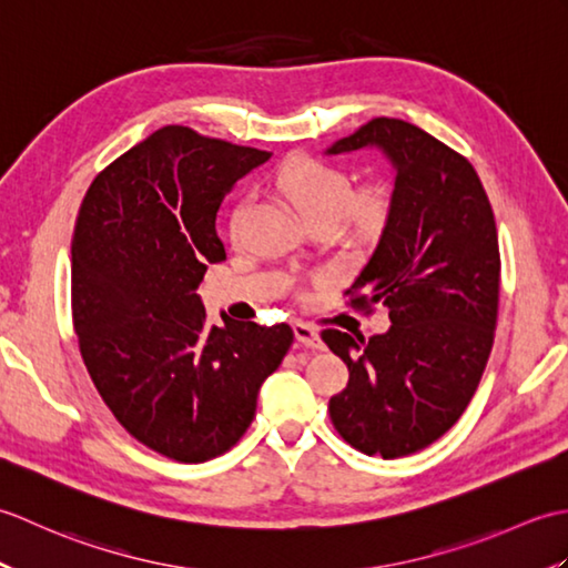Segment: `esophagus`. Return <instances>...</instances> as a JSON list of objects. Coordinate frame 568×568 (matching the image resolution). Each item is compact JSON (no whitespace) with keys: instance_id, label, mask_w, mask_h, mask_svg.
I'll list each match as a JSON object with an SVG mask.
<instances>
[{"instance_id":"obj_1","label":"esophagus","mask_w":568,"mask_h":568,"mask_svg":"<svg viewBox=\"0 0 568 568\" xmlns=\"http://www.w3.org/2000/svg\"><path fill=\"white\" fill-rule=\"evenodd\" d=\"M295 336H297V342L303 344V346H307V348H324V344H322V339H320V334L310 327V324H295Z\"/></svg>"}]
</instances>
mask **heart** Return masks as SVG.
Segmentation results:
<instances>
[{
    "label": "heart",
    "instance_id": "b5f03b06",
    "mask_svg": "<svg viewBox=\"0 0 568 568\" xmlns=\"http://www.w3.org/2000/svg\"><path fill=\"white\" fill-rule=\"evenodd\" d=\"M275 187L293 202V207L307 222L344 216L346 224L358 229H373L385 222L390 212V200L378 185H364L356 192L348 183V175L339 168L322 163L310 155H293L275 171ZM246 204L239 202L229 216V236L239 239L244 232Z\"/></svg>",
    "mask_w": 568,
    "mask_h": 568
}]
</instances>
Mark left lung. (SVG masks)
Returning <instances> with one entry per match:
<instances>
[{
	"label": "left lung",
	"instance_id": "1",
	"mask_svg": "<svg viewBox=\"0 0 568 568\" xmlns=\"http://www.w3.org/2000/svg\"><path fill=\"white\" fill-rule=\"evenodd\" d=\"M376 146L395 168L388 222L346 295L390 329L371 339L324 329L348 368L329 400L334 429L368 456L425 449L464 415L498 322L500 248L493 207L462 153L403 119L378 116L327 153Z\"/></svg>",
	"mask_w": 568,
	"mask_h": 568
}]
</instances>
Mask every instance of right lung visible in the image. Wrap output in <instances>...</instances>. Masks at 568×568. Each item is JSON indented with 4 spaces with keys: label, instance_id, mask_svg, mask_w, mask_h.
I'll list each match as a JSON object with an SVG mask.
<instances>
[{
    "label": "right lung",
    "instance_id": "add662e5",
    "mask_svg": "<svg viewBox=\"0 0 568 568\" xmlns=\"http://www.w3.org/2000/svg\"><path fill=\"white\" fill-rule=\"evenodd\" d=\"M271 153L163 126L92 180L72 234V327L119 425L173 462L202 464L244 437L287 324H207L195 293L226 258L216 210Z\"/></svg>",
    "mask_w": 568,
    "mask_h": 568
}]
</instances>
